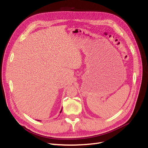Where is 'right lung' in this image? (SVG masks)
<instances>
[{"instance_id":"1","label":"right lung","mask_w":148,"mask_h":148,"mask_svg":"<svg viewBox=\"0 0 148 148\" xmlns=\"http://www.w3.org/2000/svg\"><path fill=\"white\" fill-rule=\"evenodd\" d=\"M62 108L61 109V111H60V113H61V112H62ZM38 121H41V120H38Z\"/></svg>"}]
</instances>
